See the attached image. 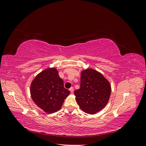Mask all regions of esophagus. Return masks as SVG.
<instances>
[{"label":"esophagus","instance_id":"esophagus-1","mask_svg":"<svg viewBox=\"0 0 146 146\" xmlns=\"http://www.w3.org/2000/svg\"><path fill=\"white\" fill-rule=\"evenodd\" d=\"M70 90V92H71V93H73V92H74V90L73 87H71V88H70V90Z\"/></svg>","mask_w":146,"mask_h":146}]
</instances>
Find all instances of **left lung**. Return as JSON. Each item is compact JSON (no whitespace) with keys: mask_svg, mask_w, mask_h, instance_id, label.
I'll list each match as a JSON object with an SVG mask.
<instances>
[{"mask_svg":"<svg viewBox=\"0 0 146 146\" xmlns=\"http://www.w3.org/2000/svg\"><path fill=\"white\" fill-rule=\"evenodd\" d=\"M80 80V88L74 91L76 102L85 113L96 114L108 103L110 83L100 72L91 68L82 71Z\"/></svg>","mask_w":146,"mask_h":146,"instance_id":"obj_1","label":"left lung"}]
</instances>
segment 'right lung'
<instances>
[{
	"instance_id": "add662e5",
	"label": "right lung",
	"mask_w": 146,
	"mask_h": 146,
	"mask_svg": "<svg viewBox=\"0 0 146 146\" xmlns=\"http://www.w3.org/2000/svg\"><path fill=\"white\" fill-rule=\"evenodd\" d=\"M70 91L55 68H47L35 77L30 85V94L38 107L47 113L58 111Z\"/></svg>"
}]
</instances>
